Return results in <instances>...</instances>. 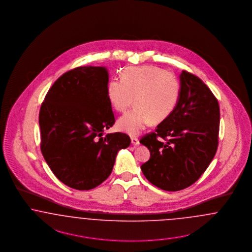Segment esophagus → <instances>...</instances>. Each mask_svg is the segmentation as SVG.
I'll list each match as a JSON object with an SVG mask.
<instances>
[{
  "instance_id": "esophagus-1",
  "label": "esophagus",
  "mask_w": 252,
  "mask_h": 252,
  "mask_svg": "<svg viewBox=\"0 0 252 252\" xmlns=\"http://www.w3.org/2000/svg\"><path fill=\"white\" fill-rule=\"evenodd\" d=\"M131 143H132L133 145H139V144H140V141H139V139L136 138V137H131Z\"/></svg>"
}]
</instances>
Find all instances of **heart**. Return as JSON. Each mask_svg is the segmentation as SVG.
<instances>
[{"label":"heart","mask_w":252,"mask_h":252,"mask_svg":"<svg viewBox=\"0 0 252 252\" xmlns=\"http://www.w3.org/2000/svg\"><path fill=\"white\" fill-rule=\"evenodd\" d=\"M180 92L177 78L156 65L128 67L123 78L111 79L107 86L109 99L116 111H127L135 99L136 107L117 124L120 130L130 135H138L152 121L167 119L178 104Z\"/></svg>","instance_id":"1"}]
</instances>
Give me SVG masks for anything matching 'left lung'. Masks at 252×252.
<instances>
[{"label":"left lung","mask_w":252,"mask_h":252,"mask_svg":"<svg viewBox=\"0 0 252 252\" xmlns=\"http://www.w3.org/2000/svg\"><path fill=\"white\" fill-rule=\"evenodd\" d=\"M180 88L175 110L140 141L150 151L141 171L154 186L167 191L181 190L197 181L219 144L220 113L216 96L188 71H182Z\"/></svg>","instance_id":"1"}]
</instances>
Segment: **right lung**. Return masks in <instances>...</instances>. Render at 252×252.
I'll return each instance as SVG.
<instances>
[{
	"instance_id": "right-lung-1",
	"label": "right lung",
	"mask_w": 252,
	"mask_h": 252,
	"mask_svg": "<svg viewBox=\"0 0 252 252\" xmlns=\"http://www.w3.org/2000/svg\"><path fill=\"white\" fill-rule=\"evenodd\" d=\"M108 83L105 67H76L53 83L41 105L42 155L54 175L78 190L105 181L118 151L130 145L125 133L103 136L115 123Z\"/></svg>"
}]
</instances>
